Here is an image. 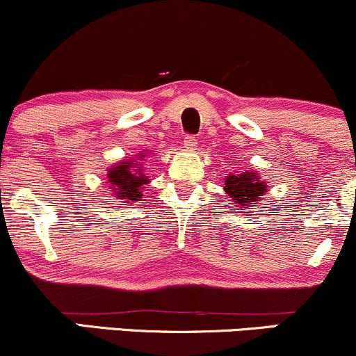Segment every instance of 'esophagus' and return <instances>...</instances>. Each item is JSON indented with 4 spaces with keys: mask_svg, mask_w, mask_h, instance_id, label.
Masks as SVG:
<instances>
[{
    "mask_svg": "<svg viewBox=\"0 0 356 356\" xmlns=\"http://www.w3.org/2000/svg\"><path fill=\"white\" fill-rule=\"evenodd\" d=\"M184 147L186 149H195L197 147V138H195V136H186L184 137Z\"/></svg>",
    "mask_w": 356,
    "mask_h": 356,
    "instance_id": "1",
    "label": "esophagus"
}]
</instances>
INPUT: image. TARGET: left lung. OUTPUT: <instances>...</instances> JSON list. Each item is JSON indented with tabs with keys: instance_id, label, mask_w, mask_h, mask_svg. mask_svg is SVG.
<instances>
[{
	"instance_id": "1",
	"label": "left lung",
	"mask_w": 356,
	"mask_h": 356,
	"mask_svg": "<svg viewBox=\"0 0 356 356\" xmlns=\"http://www.w3.org/2000/svg\"><path fill=\"white\" fill-rule=\"evenodd\" d=\"M224 189L231 195L232 201L238 204V207L248 206L249 209H252L251 204L256 202L257 197L266 192V186H264V182L259 181L257 174L243 172L226 177V187Z\"/></svg>"
}]
</instances>
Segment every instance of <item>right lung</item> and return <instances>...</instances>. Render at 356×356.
<instances>
[{
  "instance_id": "obj_1",
  "label": "right lung",
  "mask_w": 356,
  "mask_h": 356,
  "mask_svg": "<svg viewBox=\"0 0 356 356\" xmlns=\"http://www.w3.org/2000/svg\"><path fill=\"white\" fill-rule=\"evenodd\" d=\"M107 175L118 201L127 199L136 202L138 197H142V187L149 184V179L142 172V167H137L130 161L117 164L112 170H108Z\"/></svg>"
}]
</instances>
